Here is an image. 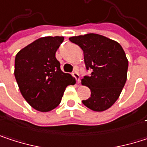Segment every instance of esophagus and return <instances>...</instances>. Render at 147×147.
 <instances>
[{"instance_id":"34e87169","label":"esophagus","mask_w":147,"mask_h":147,"mask_svg":"<svg viewBox=\"0 0 147 147\" xmlns=\"http://www.w3.org/2000/svg\"><path fill=\"white\" fill-rule=\"evenodd\" d=\"M72 76H73L74 77L76 78V82L77 83H79L80 82V75L78 73V71H77V70H75L73 72H72Z\"/></svg>"}]
</instances>
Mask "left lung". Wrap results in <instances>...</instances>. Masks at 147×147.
<instances>
[{"mask_svg":"<svg viewBox=\"0 0 147 147\" xmlns=\"http://www.w3.org/2000/svg\"><path fill=\"white\" fill-rule=\"evenodd\" d=\"M83 51L87 70L82 83L91 90V96L82 100L84 105L94 111L110 108L118 99L127 80L129 62L118 42L98 34L70 37Z\"/></svg>","mask_w":147,"mask_h":147,"instance_id":"1","label":"left lung"}]
</instances>
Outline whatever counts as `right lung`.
Wrapping results in <instances>:
<instances>
[{"label":"right lung","instance_id":"1","mask_svg":"<svg viewBox=\"0 0 147 147\" xmlns=\"http://www.w3.org/2000/svg\"><path fill=\"white\" fill-rule=\"evenodd\" d=\"M63 36L42 37L21 49L15 57L14 76L24 100L34 109L47 112L56 108L65 88L75 83L64 73L55 57Z\"/></svg>","mask_w":147,"mask_h":147}]
</instances>
